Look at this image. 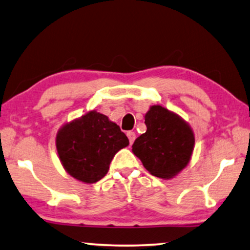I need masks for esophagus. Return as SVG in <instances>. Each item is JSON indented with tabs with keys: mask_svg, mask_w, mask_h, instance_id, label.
<instances>
[{
	"mask_svg": "<svg viewBox=\"0 0 250 250\" xmlns=\"http://www.w3.org/2000/svg\"><path fill=\"white\" fill-rule=\"evenodd\" d=\"M127 136L129 138V142H130V144H132V143H134V141H135V138H136V134L134 131H129V132H127Z\"/></svg>",
	"mask_w": 250,
	"mask_h": 250,
	"instance_id": "esophagus-1",
	"label": "esophagus"
}]
</instances>
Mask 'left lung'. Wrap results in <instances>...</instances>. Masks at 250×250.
I'll return each instance as SVG.
<instances>
[{
  "label": "left lung",
  "mask_w": 250,
  "mask_h": 250,
  "mask_svg": "<svg viewBox=\"0 0 250 250\" xmlns=\"http://www.w3.org/2000/svg\"><path fill=\"white\" fill-rule=\"evenodd\" d=\"M145 125L147 130L136 138L132 152L149 174L172 178L191 159L195 142L192 129L181 116L160 105L149 107Z\"/></svg>",
  "instance_id": "8db88e82"
}]
</instances>
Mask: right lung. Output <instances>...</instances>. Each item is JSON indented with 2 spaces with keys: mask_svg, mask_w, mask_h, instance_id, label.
Segmentation results:
<instances>
[{
  "mask_svg": "<svg viewBox=\"0 0 250 250\" xmlns=\"http://www.w3.org/2000/svg\"><path fill=\"white\" fill-rule=\"evenodd\" d=\"M128 145L129 139L119 125L96 111L66 123L56 137L62 167L86 184L101 181L115 153Z\"/></svg>",
  "mask_w": 250,
  "mask_h": 250,
  "instance_id": "add662e5",
  "label": "right lung"
}]
</instances>
